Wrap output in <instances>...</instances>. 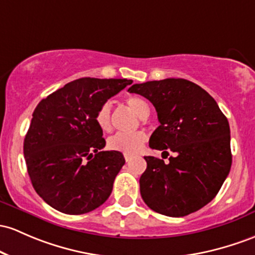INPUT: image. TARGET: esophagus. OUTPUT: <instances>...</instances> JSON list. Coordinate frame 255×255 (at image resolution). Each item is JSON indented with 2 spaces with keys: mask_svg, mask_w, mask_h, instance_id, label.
Instances as JSON below:
<instances>
[{
  "mask_svg": "<svg viewBox=\"0 0 255 255\" xmlns=\"http://www.w3.org/2000/svg\"><path fill=\"white\" fill-rule=\"evenodd\" d=\"M125 159H126V162H129L130 159H132V156H129V155H125Z\"/></svg>",
  "mask_w": 255,
  "mask_h": 255,
  "instance_id": "34e87169",
  "label": "esophagus"
}]
</instances>
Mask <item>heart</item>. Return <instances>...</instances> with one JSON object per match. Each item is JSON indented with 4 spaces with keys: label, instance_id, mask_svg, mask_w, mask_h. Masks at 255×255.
<instances>
[{
    "label": "heart",
    "instance_id": "heart-1",
    "mask_svg": "<svg viewBox=\"0 0 255 255\" xmlns=\"http://www.w3.org/2000/svg\"><path fill=\"white\" fill-rule=\"evenodd\" d=\"M126 104L140 119H146L150 114V106L141 97L132 96L126 99ZM98 127L103 132H109L111 129V104L109 102L99 106L94 116ZM146 141V134L144 132H135L130 134L117 133L109 138L108 147L113 151L125 153V155H136L142 149Z\"/></svg>",
    "mask_w": 255,
    "mask_h": 255
}]
</instances>
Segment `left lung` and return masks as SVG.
I'll list each match as a JSON object with an SVG mask.
<instances>
[{
	"mask_svg": "<svg viewBox=\"0 0 255 255\" xmlns=\"http://www.w3.org/2000/svg\"><path fill=\"white\" fill-rule=\"evenodd\" d=\"M128 91L149 99L159 126L149 146L169 163L145 156L140 195L149 208L167 217H185L212 200L230 172V126L217 102L200 86L184 78L133 85Z\"/></svg>",
	"mask_w": 255,
	"mask_h": 255,
	"instance_id": "1",
	"label": "left lung"
}]
</instances>
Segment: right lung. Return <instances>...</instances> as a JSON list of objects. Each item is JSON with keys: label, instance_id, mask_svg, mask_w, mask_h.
<instances>
[{"label": "right lung", "instance_id": "1", "mask_svg": "<svg viewBox=\"0 0 255 255\" xmlns=\"http://www.w3.org/2000/svg\"><path fill=\"white\" fill-rule=\"evenodd\" d=\"M132 82L78 78L36 106L24 156L33 189L50 207L85 214L109 198L126 161L119 151H103L105 139L94 116L100 105Z\"/></svg>", "mask_w": 255, "mask_h": 255}]
</instances>
